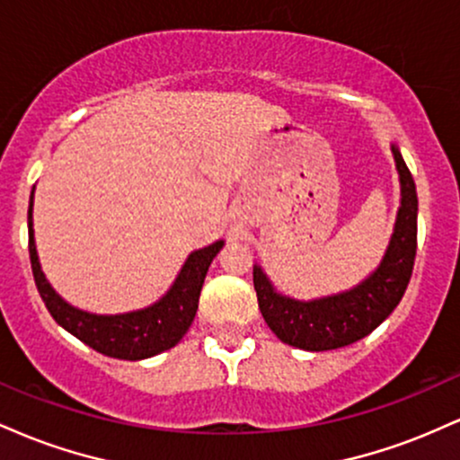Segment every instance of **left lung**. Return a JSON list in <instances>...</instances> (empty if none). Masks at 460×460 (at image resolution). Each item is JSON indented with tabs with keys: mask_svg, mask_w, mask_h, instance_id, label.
Listing matches in <instances>:
<instances>
[{
	"mask_svg": "<svg viewBox=\"0 0 460 460\" xmlns=\"http://www.w3.org/2000/svg\"><path fill=\"white\" fill-rule=\"evenodd\" d=\"M392 151L402 183V205L385 260L372 277L350 292L300 303L274 292L261 268H252L260 311L283 344L314 352L355 344L376 329L402 300L417 251V194L402 155L395 146Z\"/></svg>",
	"mask_w": 460,
	"mask_h": 460,
	"instance_id": "left-lung-1",
	"label": "left lung"
}]
</instances>
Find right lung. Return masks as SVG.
<instances>
[{
	"instance_id": "add662e5",
	"label": "right lung",
	"mask_w": 460,
	"mask_h": 460,
	"mask_svg": "<svg viewBox=\"0 0 460 460\" xmlns=\"http://www.w3.org/2000/svg\"><path fill=\"white\" fill-rule=\"evenodd\" d=\"M28 231L31 272H34L36 288H39L40 298H43L45 307L49 309L51 318L62 329L75 335L79 341L91 346L93 350L102 352L105 357L128 358V361H140V358L160 355L186 335L194 315H197L200 288H203L209 263L225 244V242H216L212 246L194 251L183 263L175 285L168 289L166 296L151 307L120 315H94L71 307L47 283L45 274L40 270L39 255H36L34 229H31V197L28 209Z\"/></svg>"
}]
</instances>
